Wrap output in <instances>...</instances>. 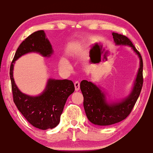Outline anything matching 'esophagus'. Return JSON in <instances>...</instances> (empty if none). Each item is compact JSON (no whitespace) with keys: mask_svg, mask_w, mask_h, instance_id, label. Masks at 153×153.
Wrapping results in <instances>:
<instances>
[{"mask_svg":"<svg viewBox=\"0 0 153 153\" xmlns=\"http://www.w3.org/2000/svg\"><path fill=\"white\" fill-rule=\"evenodd\" d=\"M74 85H75V91H78L79 89H80V82H79V81H76V82H75Z\"/></svg>","mask_w":153,"mask_h":153,"instance_id":"34e87169","label":"esophagus"}]
</instances>
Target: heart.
Segmentation results:
<instances>
[{
  "label": "heart",
  "instance_id": "1",
  "mask_svg": "<svg viewBox=\"0 0 153 153\" xmlns=\"http://www.w3.org/2000/svg\"><path fill=\"white\" fill-rule=\"evenodd\" d=\"M59 64V66L62 68H68L69 66V63L68 62V61L64 59L60 60Z\"/></svg>",
  "mask_w": 153,
  "mask_h": 153
}]
</instances>
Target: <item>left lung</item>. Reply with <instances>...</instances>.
Instances as JSON below:
<instances>
[{
  "mask_svg": "<svg viewBox=\"0 0 153 153\" xmlns=\"http://www.w3.org/2000/svg\"><path fill=\"white\" fill-rule=\"evenodd\" d=\"M112 35L117 44L128 45L133 48L140 57V64L132 92L127 99L120 103L107 104L103 92L95 85L85 80L81 81L80 90L84 97L83 105L87 117L90 122L100 126L114 124L128 117L134 107L143 84V63L140 52L127 36L114 32L112 33Z\"/></svg>",
  "mask_w": 153,
  "mask_h": 153,
  "instance_id": "1",
  "label": "left lung"
}]
</instances>
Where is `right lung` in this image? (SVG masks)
Wrapping results in <instances>:
<instances>
[{
    "label": "right lung",
    "mask_w": 153,
    "mask_h": 153,
    "mask_svg": "<svg viewBox=\"0 0 153 153\" xmlns=\"http://www.w3.org/2000/svg\"><path fill=\"white\" fill-rule=\"evenodd\" d=\"M32 51L39 52L44 56H49L53 53L51 44L43 30L36 31L28 36L15 52L10 68L13 102L33 126L42 130L51 129L59 123L65 102L74 92L75 86L71 80L50 79L45 91L40 96L30 97L22 93L13 77V63L21 56Z\"/></svg>",
    "instance_id": "add662e5"
}]
</instances>
